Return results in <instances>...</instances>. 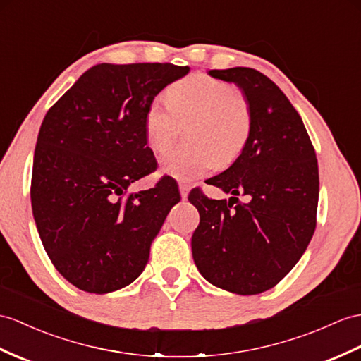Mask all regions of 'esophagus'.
I'll list each match as a JSON object with an SVG mask.
<instances>
[{"label":"esophagus","instance_id":"obj_1","mask_svg":"<svg viewBox=\"0 0 361 361\" xmlns=\"http://www.w3.org/2000/svg\"><path fill=\"white\" fill-rule=\"evenodd\" d=\"M179 191H180V196L182 199H187L188 196V191H190V185L185 182H179Z\"/></svg>","mask_w":361,"mask_h":361}]
</instances>
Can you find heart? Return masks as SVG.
Instances as JSON below:
<instances>
[{
  "label": "heart",
  "instance_id": "obj_1",
  "mask_svg": "<svg viewBox=\"0 0 361 361\" xmlns=\"http://www.w3.org/2000/svg\"><path fill=\"white\" fill-rule=\"evenodd\" d=\"M196 118L190 128L192 144L174 148L162 157L165 174L192 180L219 164L228 166L239 159L252 133V111L237 87L208 75H192L147 105L144 136L154 153H164L179 133L180 122Z\"/></svg>",
  "mask_w": 361,
  "mask_h": 361
}]
</instances>
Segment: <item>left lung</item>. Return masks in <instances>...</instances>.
Returning <instances> with one entry per match:
<instances>
[{"label": "left lung", "mask_w": 361, "mask_h": 361, "mask_svg": "<svg viewBox=\"0 0 361 361\" xmlns=\"http://www.w3.org/2000/svg\"><path fill=\"white\" fill-rule=\"evenodd\" d=\"M209 75L240 87L252 111V133L239 159L209 179V185L231 192L230 202L190 192L200 216L191 237L192 259L209 283L254 295L276 286L311 242L317 157L300 114L268 76L248 67ZM240 194L250 196L248 204L236 199Z\"/></svg>", "instance_id": "left-lung-1"}]
</instances>
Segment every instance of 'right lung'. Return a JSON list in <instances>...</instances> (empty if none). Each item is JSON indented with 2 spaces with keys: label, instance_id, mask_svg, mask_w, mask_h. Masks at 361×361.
I'll list each match as a JSON object with an SVG mask.
<instances>
[{
  "label": "right lung",
  "instance_id": "obj_1",
  "mask_svg": "<svg viewBox=\"0 0 361 361\" xmlns=\"http://www.w3.org/2000/svg\"><path fill=\"white\" fill-rule=\"evenodd\" d=\"M190 67L98 64L44 118L33 156L32 211L54 267L85 293L107 294L144 271L152 242L180 200L174 182L128 192L156 170L147 105Z\"/></svg>",
  "mask_w": 361,
  "mask_h": 361
}]
</instances>
